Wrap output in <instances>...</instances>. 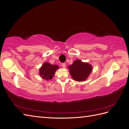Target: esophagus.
I'll return each mask as SVG.
<instances>
[{"mask_svg":"<svg viewBox=\"0 0 129 129\" xmlns=\"http://www.w3.org/2000/svg\"><path fill=\"white\" fill-rule=\"evenodd\" d=\"M61 66H62V67H63V68H65L66 66V64L65 63H62Z\"/></svg>","mask_w":129,"mask_h":129,"instance_id":"esophagus-1","label":"esophagus"}]
</instances>
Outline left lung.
Returning a JSON list of instances; mask_svg holds the SVG:
<instances>
[{
    "instance_id": "left-lung-1",
    "label": "left lung",
    "mask_w": 129,
    "mask_h": 129,
    "mask_svg": "<svg viewBox=\"0 0 129 129\" xmlns=\"http://www.w3.org/2000/svg\"><path fill=\"white\" fill-rule=\"evenodd\" d=\"M70 74L73 80L77 81H83L87 79L92 71L91 66L88 63H84L77 60L73 64L69 66Z\"/></svg>"
}]
</instances>
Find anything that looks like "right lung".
<instances>
[{
	"instance_id": "add662e5",
	"label": "right lung",
	"mask_w": 129,
	"mask_h": 129,
	"mask_svg": "<svg viewBox=\"0 0 129 129\" xmlns=\"http://www.w3.org/2000/svg\"><path fill=\"white\" fill-rule=\"evenodd\" d=\"M58 68L57 65H52L45 62L40 69V75L43 79L47 80H51Z\"/></svg>"
}]
</instances>
